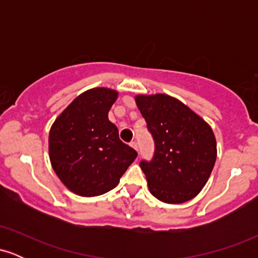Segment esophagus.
Masks as SVG:
<instances>
[{
	"label": "esophagus",
	"instance_id": "34e87169",
	"mask_svg": "<svg viewBox=\"0 0 258 258\" xmlns=\"http://www.w3.org/2000/svg\"><path fill=\"white\" fill-rule=\"evenodd\" d=\"M131 147L133 148V149L138 150V144H137V142H136V141H132L131 142Z\"/></svg>",
	"mask_w": 258,
	"mask_h": 258
}]
</instances>
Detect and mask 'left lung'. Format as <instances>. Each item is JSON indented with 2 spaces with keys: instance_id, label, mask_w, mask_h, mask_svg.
<instances>
[{
  "instance_id": "left-lung-1",
  "label": "left lung",
  "mask_w": 258,
  "mask_h": 258,
  "mask_svg": "<svg viewBox=\"0 0 258 258\" xmlns=\"http://www.w3.org/2000/svg\"><path fill=\"white\" fill-rule=\"evenodd\" d=\"M135 99L155 143L153 159L139 164L149 191L166 204L193 199L205 186L217 158L212 128L167 94H138Z\"/></svg>"
}]
</instances>
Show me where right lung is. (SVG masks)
I'll return each mask as SVG.
<instances>
[{"label": "right lung", "mask_w": 258, "mask_h": 258, "mask_svg": "<svg viewBox=\"0 0 258 258\" xmlns=\"http://www.w3.org/2000/svg\"><path fill=\"white\" fill-rule=\"evenodd\" d=\"M116 91L92 88L65 108L51 127L49 160L61 183L81 197H97L119 184L137 152L119 138L108 119Z\"/></svg>", "instance_id": "1"}]
</instances>
